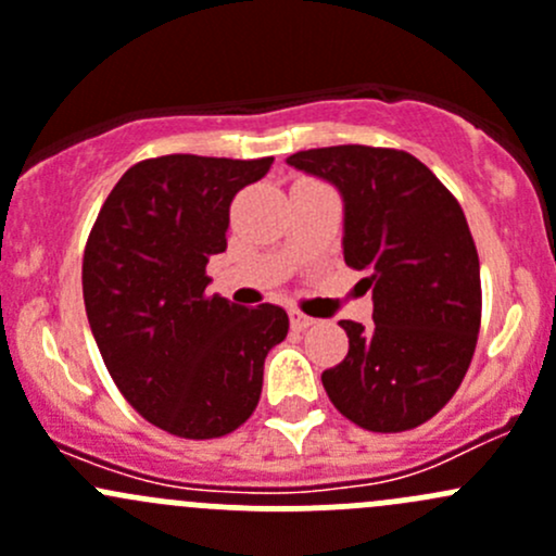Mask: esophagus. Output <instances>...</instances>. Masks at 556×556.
<instances>
[{
  "instance_id": "34e87169",
  "label": "esophagus",
  "mask_w": 556,
  "mask_h": 556,
  "mask_svg": "<svg viewBox=\"0 0 556 556\" xmlns=\"http://www.w3.org/2000/svg\"><path fill=\"white\" fill-rule=\"evenodd\" d=\"M288 317H290V325H293L295 330H306L309 325H314V317H309V314H304L299 309H290Z\"/></svg>"
}]
</instances>
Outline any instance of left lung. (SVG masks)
Here are the masks:
<instances>
[{
  "label": "left lung",
  "instance_id": "8db88e82",
  "mask_svg": "<svg viewBox=\"0 0 556 556\" xmlns=\"http://www.w3.org/2000/svg\"><path fill=\"white\" fill-rule=\"evenodd\" d=\"M288 164L341 190L344 261L374 290V325L339 323L350 352L323 371L325 392L363 430L419 428L452 401L479 341V252L463 206L406 150L336 144Z\"/></svg>",
  "mask_w": 556,
  "mask_h": 556
}]
</instances>
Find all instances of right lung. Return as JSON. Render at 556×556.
<instances>
[{"instance_id":"right-lung-1","label":"right lung","mask_w":556,"mask_h":556,"mask_svg":"<svg viewBox=\"0 0 556 556\" xmlns=\"http://www.w3.org/2000/svg\"><path fill=\"white\" fill-rule=\"evenodd\" d=\"M274 159L159 155L134 164L99 210L83 252V299L121 395L177 439L233 433L261 401L263 361L288 336L279 306L206 293L231 201Z\"/></svg>"}]
</instances>
